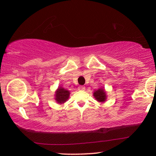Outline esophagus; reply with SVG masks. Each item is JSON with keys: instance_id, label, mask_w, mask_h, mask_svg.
I'll return each instance as SVG.
<instances>
[{"instance_id": "obj_1", "label": "esophagus", "mask_w": 156, "mask_h": 156, "mask_svg": "<svg viewBox=\"0 0 156 156\" xmlns=\"http://www.w3.org/2000/svg\"><path fill=\"white\" fill-rule=\"evenodd\" d=\"M78 89L80 91H84L85 90V87L84 86H80L78 87Z\"/></svg>"}]
</instances>
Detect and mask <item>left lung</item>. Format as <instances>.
<instances>
[{
  "label": "left lung",
  "mask_w": 156,
  "mask_h": 156,
  "mask_svg": "<svg viewBox=\"0 0 156 156\" xmlns=\"http://www.w3.org/2000/svg\"><path fill=\"white\" fill-rule=\"evenodd\" d=\"M93 96L97 101L101 102V103L105 102L107 99L106 91L104 88H99L97 90H95L93 93Z\"/></svg>",
  "instance_id": "1"
}]
</instances>
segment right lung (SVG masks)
I'll list each match as a JSON object with an SVG mask.
<instances>
[{
	"label": "right lung",
	"mask_w": 156,
	"mask_h": 156,
	"mask_svg": "<svg viewBox=\"0 0 156 156\" xmlns=\"http://www.w3.org/2000/svg\"><path fill=\"white\" fill-rule=\"evenodd\" d=\"M69 95L70 91L69 90L59 86L57 90L55 91V99L57 104H62L67 101L69 97Z\"/></svg>",
	"instance_id": "add662e5"
}]
</instances>
